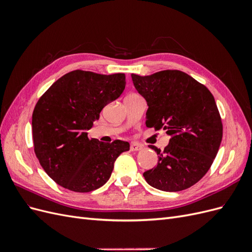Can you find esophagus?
I'll return each instance as SVG.
<instances>
[{
    "mask_svg": "<svg viewBox=\"0 0 252 252\" xmlns=\"http://www.w3.org/2000/svg\"><path fill=\"white\" fill-rule=\"evenodd\" d=\"M143 149V146L138 143H131L130 144V150L131 151H140Z\"/></svg>",
    "mask_w": 252,
    "mask_h": 252,
    "instance_id": "obj_1",
    "label": "esophagus"
}]
</instances>
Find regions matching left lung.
<instances>
[{
  "mask_svg": "<svg viewBox=\"0 0 252 252\" xmlns=\"http://www.w3.org/2000/svg\"><path fill=\"white\" fill-rule=\"evenodd\" d=\"M133 85L147 101L146 126L164 129L171 138L159 150L156 168L144 172L148 184L163 191H181L199 182L217 157L223 124L215 97L203 84L180 70L141 77Z\"/></svg>",
  "mask_w": 252,
  "mask_h": 252,
  "instance_id": "1",
  "label": "left lung"
}]
</instances>
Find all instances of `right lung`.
I'll use <instances>...</instances> for the list:
<instances>
[{
  "label": "right lung",
  "instance_id": "right-lung-1",
  "mask_svg": "<svg viewBox=\"0 0 252 252\" xmlns=\"http://www.w3.org/2000/svg\"><path fill=\"white\" fill-rule=\"evenodd\" d=\"M126 86L124 73L73 70L45 91L32 113L34 154L57 184L74 192H90L110 178L113 165L129 143L89 139L86 130L102 109Z\"/></svg>",
  "mask_w": 252,
  "mask_h": 252
}]
</instances>
